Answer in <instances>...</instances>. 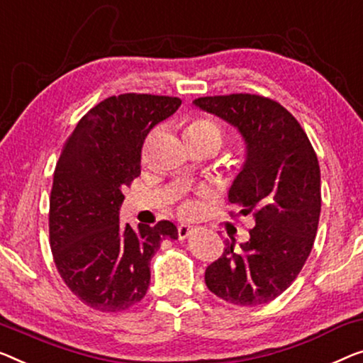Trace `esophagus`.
Instances as JSON below:
<instances>
[{"label":"esophagus","mask_w":363,"mask_h":363,"mask_svg":"<svg viewBox=\"0 0 363 363\" xmlns=\"http://www.w3.org/2000/svg\"><path fill=\"white\" fill-rule=\"evenodd\" d=\"M192 231H194V228L191 225H179L177 226V235H179V240H186V238H189L192 235Z\"/></svg>","instance_id":"34e87169"}]
</instances>
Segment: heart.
I'll return each mask as SVG.
<instances>
[{
	"mask_svg": "<svg viewBox=\"0 0 363 363\" xmlns=\"http://www.w3.org/2000/svg\"><path fill=\"white\" fill-rule=\"evenodd\" d=\"M187 135H212V137L221 140V130L218 127V123L210 121V118H199V121L192 122L191 125H189Z\"/></svg>",
	"mask_w": 363,
	"mask_h": 363,
	"instance_id": "b5f03b06",
	"label": "heart"
}]
</instances>
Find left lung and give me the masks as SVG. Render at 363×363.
Here are the masks:
<instances>
[{"label": "left lung", "instance_id": "1", "mask_svg": "<svg viewBox=\"0 0 363 363\" xmlns=\"http://www.w3.org/2000/svg\"><path fill=\"white\" fill-rule=\"evenodd\" d=\"M192 104L223 118L242 137L246 158L228 200L256 221L240 250L228 242L210 264L205 284L233 305H264L289 289L315 242L321 212L316 153L296 118L267 97L208 96Z\"/></svg>", "mask_w": 363, "mask_h": 363}]
</instances>
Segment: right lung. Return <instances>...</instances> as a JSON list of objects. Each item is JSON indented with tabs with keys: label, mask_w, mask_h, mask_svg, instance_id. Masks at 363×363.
Returning <instances> with one entry per match:
<instances>
[{
	"label": "right lung",
	"mask_w": 363,
	"mask_h": 363,
	"mask_svg": "<svg viewBox=\"0 0 363 363\" xmlns=\"http://www.w3.org/2000/svg\"><path fill=\"white\" fill-rule=\"evenodd\" d=\"M179 97L121 94L107 97L78 122L53 172L50 247L63 282L86 305L123 311L150 286V261L166 238L177 240L171 221L122 225L123 189L140 176L150 130L171 117Z\"/></svg>",
	"instance_id": "obj_1"
}]
</instances>
